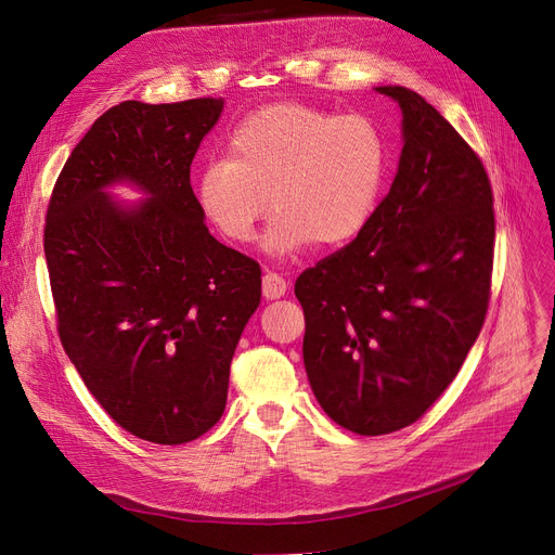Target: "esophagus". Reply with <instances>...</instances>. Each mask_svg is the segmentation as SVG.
I'll use <instances>...</instances> for the list:
<instances>
[{
	"mask_svg": "<svg viewBox=\"0 0 555 555\" xmlns=\"http://www.w3.org/2000/svg\"><path fill=\"white\" fill-rule=\"evenodd\" d=\"M261 292H263L266 298L275 300V298L284 296V292H286V280H284L282 275L273 273V271H266V273H263V280H261Z\"/></svg>",
	"mask_w": 555,
	"mask_h": 555,
	"instance_id": "34e87169",
	"label": "esophagus"
}]
</instances>
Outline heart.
I'll return each mask as SVG.
<instances>
[{"mask_svg": "<svg viewBox=\"0 0 555 555\" xmlns=\"http://www.w3.org/2000/svg\"><path fill=\"white\" fill-rule=\"evenodd\" d=\"M386 175V144L372 119L302 103L266 105L234 128L227 156L195 181L202 216L229 243H250L273 206L263 247H337L370 222Z\"/></svg>", "mask_w": 555, "mask_h": 555, "instance_id": "1", "label": "heart"}]
</instances>
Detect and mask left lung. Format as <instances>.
Segmentation results:
<instances>
[{
    "instance_id": "obj_1",
    "label": "left lung",
    "mask_w": 555,
    "mask_h": 555,
    "mask_svg": "<svg viewBox=\"0 0 555 555\" xmlns=\"http://www.w3.org/2000/svg\"><path fill=\"white\" fill-rule=\"evenodd\" d=\"M390 193L341 250L305 269L302 360L314 397L360 436L413 425L482 331L493 271V193L480 156L406 87Z\"/></svg>"
}]
</instances>
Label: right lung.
Returning <instances> with one entry per match:
<instances>
[{"instance_id": "obj_1", "label": "right lung", "mask_w": 555, "mask_h": 555, "mask_svg": "<svg viewBox=\"0 0 555 555\" xmlns=\"http://www.w3.org/2000/svg\"><path fill=\"white\" fill-rule=\"evenodd\" d=\"M222 99L124 101L73 149L43 247L56 331L85 386L132 436L181 446L227 404L229 365L261 300V269L208 234L190 165ZM150 195L124 209L104 188Z\"/></svg>"}]
</instances>
